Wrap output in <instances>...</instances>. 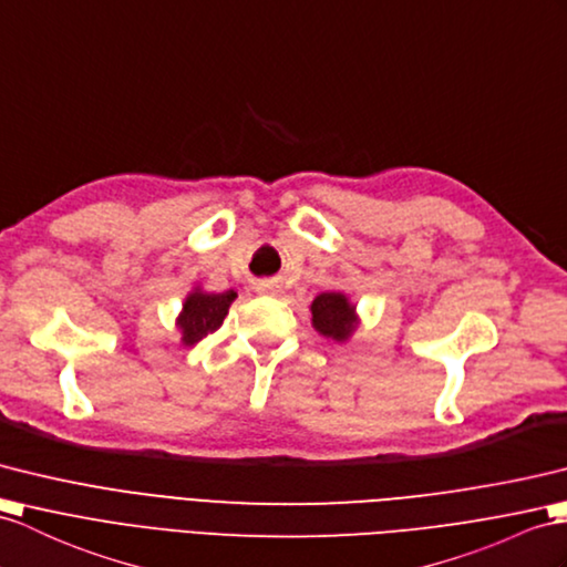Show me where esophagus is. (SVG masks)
Wrapping results in <instances>:
<instances>
[{"mask_svg": "<svg viewBox=\"0 0 567 567\" xmlns=\"http://www.w3.org/2000/svg\"><path fill=\"white\" fill-rule=\"evenodd\" d=\"M271 293H274V296H276V293H279V291H276V288H271Z\"/></svg>", "mask_w": 567, "mask_h": 567, "instance_id": "esophagus-1", "label": "esophagus"}]
</instances>
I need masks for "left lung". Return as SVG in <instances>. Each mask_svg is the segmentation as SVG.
<instances>
[{
  "label": "left lung",
  "instance_id": "left-lung-1",
  "mask_svg": "<svg viewBox=\"0 0 567 567\" xmlns=\"http://www.w3.org/2000/svg\"><path fill=\"white\" fill-rule=\"evenodd\" d=\"M312 324L324 337L347 341L355 327V308L343 293H320L310 306Z\"/></svg>",
  "mask_w": 567,
  "mask_h": 567
}]
</instances>
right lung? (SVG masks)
Masks as SVG:
<instances>
[{
    "label": "right lung",
    "mask_w": 567,
    "mask_h": 567,
    "mask_svg": "<svg viewBox=\"0 0 567 567\" xmlns=\"http://www.w3.org/2000/svg\"><path fill=\"white\" fill-rule=\"evenodd\" d=\"M233 300H236V291L204 293L199 288L192 291L185 300L183 312L177 317V327L183 331V343L192 347V343L202 341L206 334H212V331L224 324V317L228 315Z\"/></svg>",
    "instance_id": "right-lung-1"
}]
</instances>
